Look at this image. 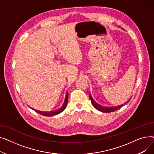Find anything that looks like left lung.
Returning <instances> with one entry per match:
<instances>
[{
  "label": "left lung",
  "instance_id": "1",
  "mask_svg": "<svg viewBox=\"0 0 154 154\" xmlns=\"http://www.w3.org/2000/svg\"><path fill=\"white\" fill-rule=\"evenodd\" d=\"M89 97H90V99H91V100L92 104L93 105V106H94L97 110H99V111H100V112H102L107 113V112H114V111L118 110L119 109L121 108V107H122L124 106V104H122V105H121V106H118V107H102V106H99V105L98 103H97L93 100V99H92V96L91 95V94H90V95H89ZM130 99H129V100H128V102L129 100H130Z\"/></svg>",
  "mask_w": 154,
  "mask_h": 154
}]
</instances>
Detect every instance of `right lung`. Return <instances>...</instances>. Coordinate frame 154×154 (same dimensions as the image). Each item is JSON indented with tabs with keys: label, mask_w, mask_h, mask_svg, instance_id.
I'll use <instances>...</instances> for the list:
<instances>
[{
	"label": "right lung",
	"mask_w": 154,
	"mask_h": 154,
	"mask_svg": "<svg viewBox=\"0 0 154 154\" xmlns=\"http://www.w3.org/2000/svg\"><path fill=\"white\" fill-rule=\"evenodd\" d=\"M67 103H68V94H66V98H65V100L64 102L63 103V105L62 106V107L55 111H53V112H41V111H38L35 110V111L36 112H37L38 114H40V115H42L44 116H47V117H51V116H54L55 115H57L60 113H61L62 112H63L65 109L66 108L67 106Z\"/></svg>",
	"instance_id": "right-lung-1"
}]
</instances>
